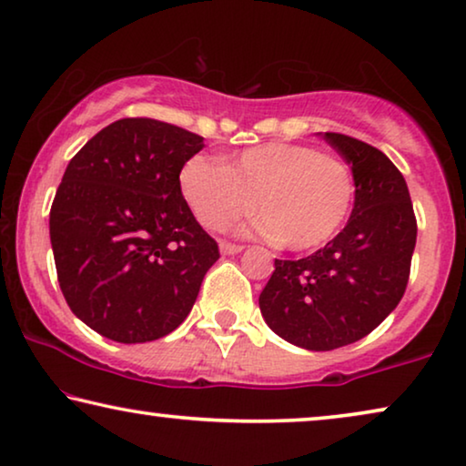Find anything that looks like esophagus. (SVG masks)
Instances as JSON below:
<instances>
[{
	"mask_svg": "<svg viewBox=\"0 0 466 466\" xmlns=\"http://www.w3.org/2000/svg\"><path fill=\"white\" fill-rule=\"evenodd\" d=\"M242 248H245V247L234 245V242H221V245H219V251L224 255H236V253H240Z\"/></svg>",
	"mask_w": 466,
	"mask_h": 466,
	"instance_id": "34e87169",
	"label": "esophagus"
}]
</instances>
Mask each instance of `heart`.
Masks as SVG:
<instances>
[{
  "mask_svg": "<svg viewBox=\"0 0 466 466\" xmlns=\"http://www.w3.org/2000/svg\"><path fill=\"white\" fill-rule=\"evenodd\" d=\"M189 211L208 230H226L258 211V230L289 251L325 245L349 218L352 179L336 156L301 143H264L248 147L226 165L202 156L179 173Z\"/></svg>",
  "mask_w": 466,
  "mask_h": 466,
  "instance_id": "heart-1",
  "label": "heart"
}]
</instances>
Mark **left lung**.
<instances>
[{
	"instance_id": "obj_1",
	"label": "left lung",
	"mask_w": 466,
	"mask_h": 466,
	"mask_svg": "<svg viewBox=\"0 0 466 466\" xmlns=\"http://www.w3.org/2000/svg\"><path fill=\"white\" fill-rule=\"evenodd\" d=\"M323 139L352 170L355 207L336 238L301 259H274L259 296L268 327L306 350H333L371 333L401 301L416 247V218L399 168L370 143Z\"/></svg>"
}]
</instances>
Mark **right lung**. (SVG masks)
Instances as JSON below:
<instances>
[{"mask_svg":"<svg viewBox=\"0 0 466 466\" xmlns=\"http://www.w3.org/2000/svg\"><path fill=\"white\" fill-rule=\"evenodd\" d=\"M202 147L200 135L175 124L124 117L67 165L50 208L56 277L71 312L103 338L168 336L219 259L179 187Z\"/></svg>","mask_w":466,"mask_h":466,"instance_id":"add662e5","label":"right lung"}]
</instances>
